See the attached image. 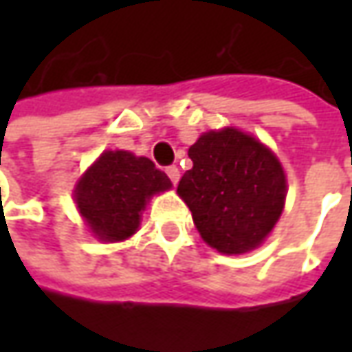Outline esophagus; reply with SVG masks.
I'll return each mask as SVG.
<instances>
[{
	"label": "esophagus",
	"instance_id": "1",
	"mask_svg": "<svg viewBox=\"0 0 352 352\" xmlns=\"http://www.w3.org/2000/svg\"><path fill=\"white\" fill-rule=\"evenodd\" d=\"M166 174H168V178H170V182L172 184H178V180H180V170H178V166H168L166 168Z\"/></svg>",
	"mask_w": 352,
	"mask_h": 352
}]
</instances>
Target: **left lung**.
<instances>
[{
	"label": "left lung",
	"instance_id": "obj_1",
	"mask_svg": "<svg viewBox=\"0 0 352 352\" xmlns=\"http://www.w3.org/2000/svg\"><path fill=\"white\" fill-rule=\"evenodd\" d=\"M178 184L201 239L223 254L256 249L284 210L286 174L276 155L233 127L204 133Z\"/></svg>",
	"mask_w": 352,
	"mask_h": 352
}]
</instances>
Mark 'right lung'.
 Listing matches in <instances>:
<instances>
[{"mask_svg":"<svg viewBox=\"0 0 352 352\" xmlns=\"http://www.w3.org/2000/svg\"><path fill=\"white\" fill-rule=\"evenodd\" d=\"M170 188L168 176L153 160L127 151H105L78 180L74 199L91 233L117 243L135 235L146 201Z\"/></svg>","mask_w":352,"mask_h":352,"instance_id":"1","label":"right lung"}]
</instances>
